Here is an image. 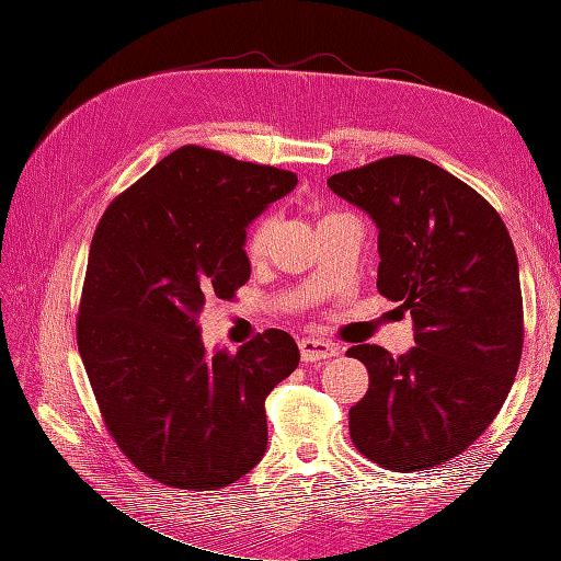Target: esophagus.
I'll use <instances>...</instances> for the list:
<instances>
[{
  "label": "esophagus",
  "mask_w": 561,
  "mask_h": 561,
  "mask_svg": "<svg viewBox=\"0 0 561 561\" xmlns=\"http://www.w3.org/2000/svg\"><path fill=\"white\" fill-rule=\"evenodd\" d=\"M299 353L304 363H318V360H328L332 355L342 353L336 344L325 342V339H301L299 342Z\"/></svg>",
  "instance_id": "obj_1"
}]
</instances>
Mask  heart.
<instances>
[{
    "label": "heart",
    "mask_w": 561,
    "mask_h": 561,
    "mask_svg": "<svg viewBox=\"0 0 561 561\" xmlns=\"http://www.w3.org/2000/svg\"><path fill=\"white\" fill-rule=\"evenodd\" d=\"M268 233H271V219L268 217H262L254 222L248 231V241H245V248L250 254H260L264 248H266V241H268Z\"/></svg>",
    "instance_id": "heart-1"
}]
</instances>
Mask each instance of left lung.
<instances>
[{
	"instance_id": "obj_1",
	"label": "left lung",
	"mask_w": 561,
	"mask_h": 561,
	"mask_svg": "<svg viewBox=\"0 0 561 561\" xmlns=\"http://www.w3.org/2000/svg\"><path fill=\"white\" fill-rule=\"evenodd\" d=\"M328 186L379 229L377 290L414 320L393 358L351 346L369 390L351 407L353 445L388 470H426L466 451L511 393L524 342L519 264L501 215L445 168L388 157Z\"/></svg>"
}]
</instances>
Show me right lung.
I'll return each instance as SVG.
<instances>
[{
	"instance_id": "add662e5",
	"label": "right lung",
	"mask_w": 561,
	"mask_h": 561,
	"mask_svg": "<svg viewBox=\"0 0 561 561\" xmlns=\"http://www.w3.org/2000/svg\"><path fill=\"white\" fill-rule=\"evenodd\" d=\"M295 186L290 171L186 145L100 219L77 344L112 437L151 480L222 489L262 461L264 400L299 348L266 330L236 353L208 351L198 316L248 283L245 231Z\"/></svg>"
}]
</instances>
